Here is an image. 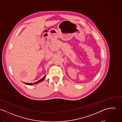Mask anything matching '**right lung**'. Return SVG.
Wrapping results in <instances>:
<instances>
[{
	"label": "right lung",
	"instance_id": "add662e5",
	"mask_svg": "<svg viewBox=\"0 0 122 122\" xmlns=\"http://www.w3.org/2000/svg\"><path fill=\"white\" fill-rule=\"evenodd\" d=\"M46 75H45L42 79H41V80H40L39 81H37V82H34V83H25V82H24V83H25V84H27V85H32V84H36V83H39V82H41V81H43L44 80V79L45 78V77H46Z\"/></svg>",
	"mask_w": 122,
	"mask_h": 122
}]
</instances>
